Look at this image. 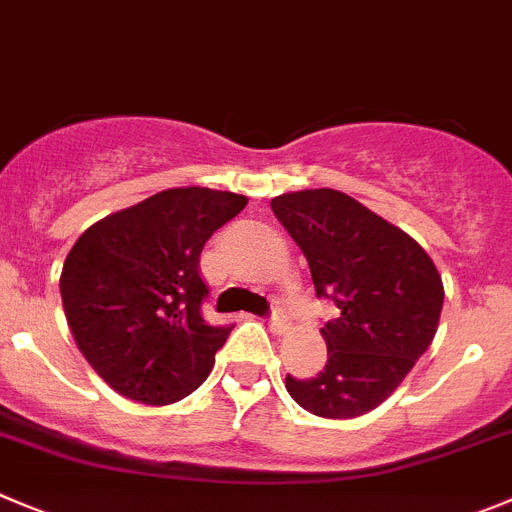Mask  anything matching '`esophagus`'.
<instances>
[{"instance_id":"1","label":"esophagus","mask_w":512,"mask_h":512,"mask_svg":"<svg viewBox=\"0 0 512 512\" xmlns=\"http://www.w3.org/2000/svg\"><path fill=\"white\" fill-rule=\"evenodd\" d=\"M267 323H270V328L275 333H283V331H288L290 318H288V313H285V310L280 308V305H272L270 315H267Z\"/></svg>"}]
</instances>
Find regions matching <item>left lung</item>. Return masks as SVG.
Masks as SVG:
<instances>
[{
    "label": "left lung",
    "instance_id": "8db88e82",
    "mask_svg": "<svg viewBox=\"0 0 512 512\" xmlns=\"http://www.w3.org/2000/svg\"><path fill=\"white\" fill-rule=\"evenodd\" d=\"M270 207L303 250L315 295L338 308V318L321 328L328 346L323 371L313 379L288 374L285 389L318 417H361L432 343L442 278L419 242L343 191H293Z\"/></svg>",
    "mask_w": 512,
    "mask_h": 512
}]
</instances>
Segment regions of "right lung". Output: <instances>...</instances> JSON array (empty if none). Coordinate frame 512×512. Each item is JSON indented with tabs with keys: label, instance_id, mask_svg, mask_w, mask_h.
<instances>
[{
	"label": "right lung",
	"instance_id": "1",
	"mask_svg": "<svg viewBox=\"0 0 512 512\" xmlns=\"http://www.w3.org/2000/svg\"><path fill=\"white\" fill-rule=\"evenodd\" d=\"M247 197L166 189L85 229L65 257L60 295L75 343L126 399L161 407L199 389L229 326H209L204 242Z\"/></svg>",
	"mask_w": 512,
	"mask_h": 512
}]
</instances>
